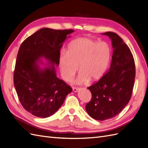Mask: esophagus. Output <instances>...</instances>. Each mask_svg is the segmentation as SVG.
I'll use <instances>...</instances> for the list:
<instances>
[{"mask_svg":"<svg viewBox=\"0 0 148 148\" xmlns=\"http://www.w3.org/2000/svg\"><path fill=\"white\" fill-rule=\"evenodd\" d=\"M72 88H73V91L75 92H77L78 91V89H79V88L78 87H75V86H73Z\"/></svg>","mask_w":148,"mask_h":148,"instance_id":"34e87169","label":"esophagus"}]
</instances>
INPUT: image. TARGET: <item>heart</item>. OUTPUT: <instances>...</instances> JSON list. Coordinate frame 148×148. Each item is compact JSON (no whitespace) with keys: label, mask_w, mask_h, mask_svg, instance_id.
I'll return each instance as SVG.
<instances>
[{"label":"heart","mask_w":148,"mask_h":148,"mask_svg":"<svg viewBox=\"0 0 148 148\" xmlns=\"http://www.w3.org/2000/svg\"><path fill=\"white\" fill-rule=\"evenodd\" d=\"M110 59V49L105 42H97L86 38H78L71 42L66 52L59 57L62 77L69 82L78 70L79 73L76 83H84L89 79L96 81L104 74Z\"/></svg>","instance_id":"b5f03b06"}]
</instances>
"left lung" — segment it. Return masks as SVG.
Returning a JSON list of instances; mask_svg holds the SVG:
<instances>
[{
  "label": "left lung",
  "instance_id": "left-lung-1",
  "mask_svg": "<svg viewBox=\"0 0 148 148\" xmlns=\"http://www.w3.org/2000/svg\"><path fill=\"white\" fill-rule=\"evenodd\" d=\"M102 34L112 39V62L106 73L88 88L92 97L86 105L89 116L100 121L114 117L127 105L132 97L136 74L133 54L123 39L113 32Z\"/></svg>",
  "mask_w": 148,
  "mask_h": 148
}]
</instances>
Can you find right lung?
I'll return each mask as SVG.
<instances>
[{"mask_svg": "<svg viewBox=\"0 0 148 148\" xmlns=\"http://www.w3.org/2000/svg\"><path fill=\"white\" fill-rule=\"evenodd\" d=\"M73 29L44 28L26 38L18 52L13 82L23 108L38 117L46 118L59 109L72 88L56 74L62 44ZM51 61V68L39 69V57Z\"/></svg>", "mask_w": 148, "mask_h": 148, "instance_id": "add662e5", "label": "right lung"}]
</instances>
